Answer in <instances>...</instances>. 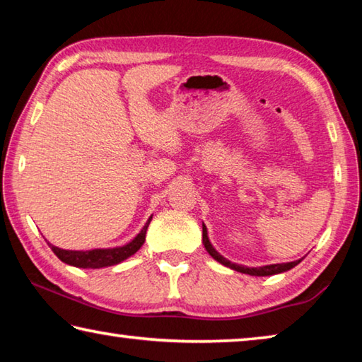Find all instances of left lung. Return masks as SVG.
<instances>
[{
    "label": "left lung",
    "mask_w": 362,
    "mask_h": 362,
    "mask_svg": "<svg viewBox=\"0 0 362 362\" xmlns=\"http://www.w3.org/2000/svg\"><path fill=\"white\" fill-rule=\"evenodd\" d=\"M203 244L214 260H217L218 263H222V265L235 269V272L250 274V276H272V274L284 273V272H287V269H291L296 265H298L300 260H302L300 259V260L289 262V263H273V265H263V267H246V265H240V263H233L228 259H225L222 254H218L216 247L212 246L209 241V236H207V228L204 223H203Z\"/></svg>",
    "instance_id": "left-lung-1"
}]
</instances>
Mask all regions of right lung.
<instances>
[{
  "instance_id": "right-lung-1",
  "label": "right lung",
  "mask_w": 362,
  "mask_h": 362,
  "mask_svg": "<svg viewBox=\"0 0 362 362\" xmlns=\"http://www.w3.org/2000/svg\"><path fill=\"white\" fill-rule=\"evenodd\" d=\"M153 217V216H151ZM151 217L146 220L144 228L139 231V235L131 240L129 243L122 244V246H115V247H105V249H89V250H66L60 249L54 244L47 243L49 247L52 249V252L56 254L60 260L66 265L76 267V268H107L118 265V263L124 262L134 255L137 250L144 246L145 243V235L146 228L151 222Z\"/></svg>"
}]
</instances>
